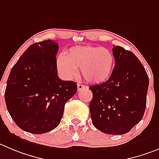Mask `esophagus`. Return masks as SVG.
<instances>
[{
  "instance_id": "obj_1",
  "label": "esophagus",
  "mask_w": 159,
  "mask_h": 159,
  "mask_svg": "<svg viewBox=\"0 0 159 159\" xmlns=\"http://www.w3.org/2000/svg\"><path fill=\"white\" fill-rule=\"evenodd\" d=\"M77 87H78V91H81V89H83L84 88H85V85H83V84H79V83H78V84H77Z\"/></svg>"
}]
</instances>
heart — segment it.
<instances>
[{
    "mask_svg": "<svg viewBox=\"0 0 159 159\" xmlns=\"http://www.w3.org/2000/svg\"><path fill=\"white\" fill-rule=\"evenodd\" d=\"M115 65L113 54L107 48L89 45L75 46L58 56L56 66L59 75L72 79L80 67L81 75L90 83H101L111 76Z\"/></svg>",
    "mask_w": 159,
    "mask_h": 159,
    "instance_id": "b5f03b06",
    "label": "heart"
}]
</instances>
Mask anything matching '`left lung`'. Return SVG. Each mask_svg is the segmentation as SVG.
I'll list each match as a JSON object with an SVG mask.
<instances>
[{
	"instance_id": "1",
	"label": "left lung",
	"mask_w": 159,
	"mask_h": 159,
	"mask_svg": "<svg viewBox=\"0 0 159 159\" xmlns=\"http://www.w3.org/2000/svg\"><path fill=\"white\" fill-rule=\"evenodd\" d=\"M115 65L109 79L90 86L92 122L107 134L127 133L143 118L149 78L132 52L120 46L112 48Z\"/></svg>"
}]
</instances>
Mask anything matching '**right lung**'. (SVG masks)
I'll return each instance as SVG.
<instances>
[{"mask_svg": "<svg viewBox=\"0 0 159 159\" xmlns=\"http://www.w3.org/2000/svg\"><path fill=\"white\" fill-rule=\"evenodd\" d=\"M59 44L47 40L31 44L11 68L4 99L8 113L21 129L42 134L54 129L66 102L78 91L77 83L59 78Z\"/></svg>", "mask_w": 159, "mask_h": 159, "instance_id": "add662e5", "label": "right lung"}]
</instances>
